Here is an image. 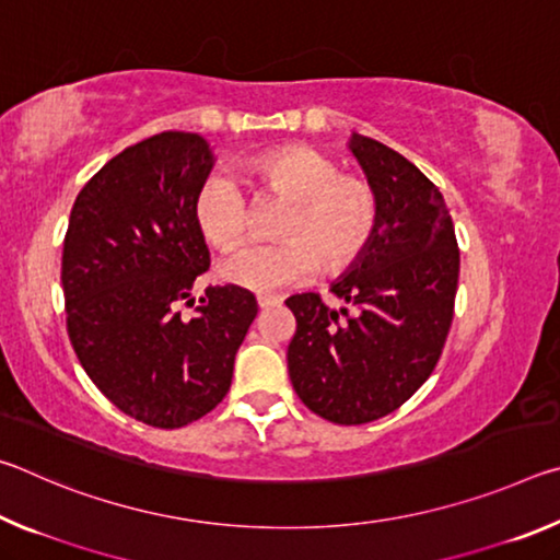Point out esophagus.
I'll return each instance as SVG.
<instances>
[{
    "label": "esophagus",
    "instance_id": "esophagus-1",
    "mask_svg": "<svg viewBox=\"0 0 560 560\" xmlns=\"http://www.w3.org/2000/svg\"><path fill=\"white\" fill-rule=\"evenodd\" d=\"M279 303H281V299L269 296V293H259V296H257V306L259 308H271V306H279Z\"/></svg>",
    "mask_w": 560,
    "mask_h": 560
}]
</instances>
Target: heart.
<instances>
[{
	"label": "heart",
	"instance_id": "1",
	"mask_svg": "<svg viewBox=\"0 0 560 560\" xmlns=\"http://www.w3.org/2000/svg\"><path fill=\"white\" fill-rule=\"evenodd\" d=\"M261 192L291 200L279 234L283 242H249L220 264V277L240 289L269 293L306 281L316 269L340 271L360 257L375 230L377 205L363 179L340 175L334 158L308 145L267 150L244 163ZM202 236L230 249L249 226V197L240 179L217 170L195 197Z\"/></svg>",
	"mask_w": 560,
	"mask_h": 560
}]
</instances>
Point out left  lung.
<instances>
[{
  "mask_svg": "<svg viewBox=\"0 0 560 560\" xmlns=\"http://www.w3.org/2000/svg\"><path fill=\"white\" fill-rule=\"evenodd\" d=\"M377 205L375 230L360 257L330 283L355 306L340 319L318 293H296L287 360L301 402L336 424H365L417 393L442 355L459 249L444 197L410 160L373 138H348Z\"/></svg>",
  "mask_w": 560,
  "mask_h": 560,
  "instance_id": "obj_1",
  "label": "left lung"
}]
</instances>
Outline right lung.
Returning a JSON list of instances; mask_svg holds the SVG:
<instances>
[{
	"label": "right lung",
	"instance_id": "1",
	"mask_svg": "<svg viewBox=\"0 0 560 560\" xmlns=\"http://www.w3.org/2000/svg\"><path fill=\"white\" fill-rule=\"evenodd\" d=\"M214 160L197 132L126 148L83 185L63 240L66 326L83 371L118 410L163 430L224 400L259 311L246 289L207 287L179 318L210 269L195 197Z\"/></svg>",
	"mask_w": 560,
	"mask_h": 560
}]
</instances>
